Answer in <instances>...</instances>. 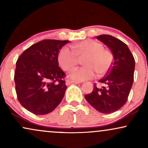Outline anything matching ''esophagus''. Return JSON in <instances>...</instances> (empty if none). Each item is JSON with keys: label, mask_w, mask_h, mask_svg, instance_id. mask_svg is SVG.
<instances>
[{"label": "esophagus", "mask_w": 148, "mask_h": 148, "mask_svg": "<svg viewBox=\"0 0 148 148\" xmlns=\"http://www.w3.org/2000/svg\"><path fill=\"white\" fill-rule=\"evenodd\" d=\"M72 84H79V82H78L72 81V80H70V79H67L66 81V86Z\"/></svg>", "instance_id": "1"}]
</instances>
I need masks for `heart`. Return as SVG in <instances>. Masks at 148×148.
<instances>
[{"label": "heart", "mask_w": 148, "mask_h": 148, "mask_svg": "<svg viewBox=\"0 0 148 148\" xmlns=\"http://www.w3.org/2000/svg\"><path fill=\"white\" fill-rule=\"evenodd\" d=\"M72 51L64 47L58 53L60 66L65 71L73 70L82 58L84 66L75 69L70 75L75 81H84L92 78L95 73L99 76L106 74L111 68L113 57L108 50L103 48L101 43L90 39L84 40L74 44Z\"/></svg>", "instance_id": "1"}]
</instances>
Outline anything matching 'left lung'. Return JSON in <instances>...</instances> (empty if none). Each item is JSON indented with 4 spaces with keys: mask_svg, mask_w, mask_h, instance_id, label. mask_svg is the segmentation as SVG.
I'll use <instances>...</instances> for the list:
<instances>
[{
    "mask_svg": "<svg viewBox=\"0 0 148 148\" xmlns=\"http://www.w3.org/2000/svg\"><path fill=\"white\" fill-rule=\"evenodd\" d=\"M105 44L113 55V62L107 75L100 79V85L94 84L92 92L85 99L99 112L110 114L126 103L134 81L135 61L124 42L110 35L96 36Z\"/></svg>",
    "mask_w": 148,
    "mask_h": 148,
    "instance_id": "1",
    "label": "left lung"
}]
</instances>
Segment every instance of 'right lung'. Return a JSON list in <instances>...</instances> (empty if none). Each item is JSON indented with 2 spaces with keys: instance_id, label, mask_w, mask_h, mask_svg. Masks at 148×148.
<instances>
[{
  "instance_id": "right-lung-1",
  "label": "right lung",
  "mask_w": 148,
  "mask_h": 148,
  "mask_svg": "<svg viewBox=\"0 0 148 148\" xmlns=\"http://www.w3.org/2000/svg\"><path fill=\"white\" fill-rule=\"evenodd\" d=\"M69 40H43L27 49L16 62L14 81L17 97L29 112L43 115L60 104L67 86L58 53Z\"/></svg>"
}]
</instances>
